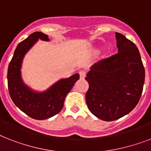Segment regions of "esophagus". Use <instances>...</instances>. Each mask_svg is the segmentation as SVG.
<instances>
[{"mask_svg": "<svg viewBox=\"0 0 151 151\" xmlns=\"http://www.w3.org/2000/svg\"><path fill=\"white\" fill-rule=\"evenodd\" d=\"M79 74H80L81 79H85V76H86V72H85V71H84V70H81V71H80Z\"/></svg>", "mask_w": 151, "mask_h": 151, "instance_id": "1", "label": "esophagus"}]
</instances>
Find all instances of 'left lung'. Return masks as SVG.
I'll list each match as a JSON object with an SVG mask.
<instances>
[{
    "label": "left lung",
    "mask_w": 151,
    "mask_h": 151,
    "mask_svg": "<svg viewBox=\"0 0 151 151\" xmlns=\"http://www.w3.org/2000/svg\"><path fill=\"white\" fill-rule=\"evenodd\" d=\"M117 53L95 63L86 74L85 99L92 114L110 122L136 107L143 92L145 70L136 45L115 33Z\"/></svg>",
    "instance_id": "obj_1"
}]
</instances>
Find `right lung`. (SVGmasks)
<instances>
[{
  "instance_id": "add662e5",
  "label": "right lung",
  "mask_w": 151,
  "mask_h": 151,
  "mask_svg": "<svg viewBox=\"0 0 151 151\" xmlns=\"http://www.w3.org/2000/svg\"><path fill=\"white\" fill-rule=\"evenodd\" d=\"M39 40L50 41L48 35L35 32L18 45L8 65V86L13 103L20 110L34 119L45 120L60 112L66 95L79 79V74L61 78L45 91H37L27 85L22 78V62Z\"/></svg>"
}]
</instances>
